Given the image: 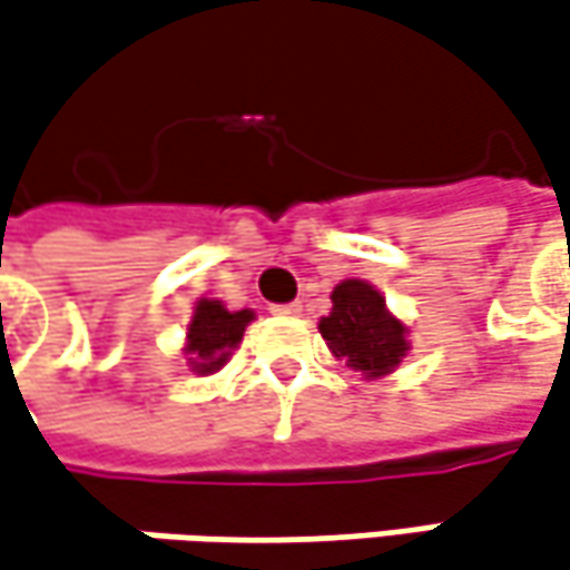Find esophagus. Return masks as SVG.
<instances>
[{
  "label": "esophagus",
  "mask_w": 570,
  "mask_h": 570,
  "mask_svg": "<svg viewBox=\"0 0 570 570\" xmlns=\"http://www.w3.org/2000/svg\"><path fill=\"white\" fill-rule=\"evenodd\" d=\"M274 313H277V316H299L303 306H299V303H286V306H274Z\"/></svg>",
  "instance_id": "34e87169"
}]
</instances>
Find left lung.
Returning a JSON list of instances; mask_svg holds the SVG:
<instances>
[{"label":"left lung","instance_id":"left-lung-1","mask_svg":"<svg viewBox=\"0 0 570 570\" xmlns=\"http://www.w3.org/2000/svg\"><path fill=\"white\" fill-rule=\"evenodd\" d=\"M318 332L345 367L364 381L393 374L410 354V325L386 309L384 293L367 281H342L332 289V313L318 318Z\"/></svg>","mask_w":570,"mask_h":570}]
</instances>
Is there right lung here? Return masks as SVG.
I'll return each mask as SVG.
<instances>
[{
    "label": "right lung",
    "instance_id": "1",
    "mask_svg": "<svg viewBox=\"0 0 570 570\" xmlns=\"http://www.w3.org/2000/svg\"><path fill=\"white\" fill-rule=\"evenodd\" d=\"M254 322V309H228L218 299H196L193 316L186 325L184 354L193 374L206 377L216 374L218 367L232 357V352L242 345L245 328Z\"/></svg>",
    "mask_w": 570,
    "mask_h": 570
}]
</instances>
